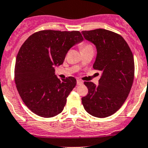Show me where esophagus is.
<instances>
[{
    "mask_svg": "<svg viewBox=\"0 0 148 148\" xmlns=\"http://www.w3.org/2000/svg\"><path fill=\"white\" fill-rule=\"evenodd\" d=\"M82 84H83V82H82V80H80V79H77V84H78V85H81Z\"/></svg>",
    "mask_w": 148,
    "mask_h": 148,
    "instance_id": "obj_1",
    "label": "esophagus"
}]
</instances>
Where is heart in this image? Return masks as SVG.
<instances>
[{"instance_id":"b5f03b06","label":"heart","mask_w":148,"mask_h":148,"mask_svg":"<svg viewBox=\"0 0 148 148\" xmlns=\"http://www.w3.org/2000/svg\"><path fill=\"white\" fill-rule=\"evenodd\" d=\"M92 47V46L90 45V44H84L82 45V49H84V48H87V47Z\"/></svg>"}]
</instances>
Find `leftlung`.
Masks as SVG:
<instances>
[{"mask_svg":"<svg viewBox=\"0 0 148 148\" xmlns=\"http://www.w3.org/2000/svg\"><path fill=\"white\" fill-rule=\"evenodd\" d=\"M82 32L96 47L93 68L101 71L99 85L84 82L88 93L82 102L89 114L105 118L119 110L131 90L135 71L133 53L125 39L116 32L104 29Z\"/></svg>","mask_w":148,"mask_h":148,"instance_id":"8db88e82","label":"left lung"}]
</instances>
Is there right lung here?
Masks as SVG:
<instances>
[{
	"mask_svg": "<svg viewBox=\"0 0 148 148\" xmlns=\"http://www.w3.org/2000/svg\"><path fill=\"white\" fill-rule=\"evenodd\" d=\"M82 40L79 31L41 30L21 46L15 62V82L22 101L35 114L50 118L62 112L76 79L70 76L61 81L54 67L62 64L68 50Z\"/></svg>",
	"mask_w": 148,
	"mask_h": 148,
	"instance_id": "1",
	"label": "right lung"
}]
</instances>
